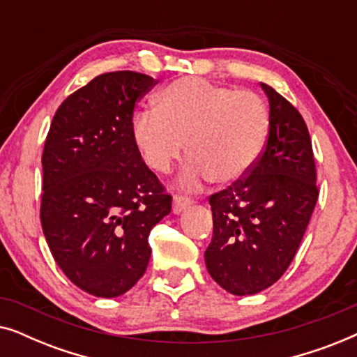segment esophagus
<instances>
[{
	"instance_id": "esophagus-1",
	"label": "esophagus",
	"mask_w": 357,
	"mask_h": 357,
	"mask_svg": "<svg viewBox=\"0 0 357 357\" xmlns=\"http://www.w3.org/2000/svg\"><path fill=\"white\" fill-rule=\"evenodd\" d=\"M192 203H193L192 198L182 197V195H175V197H174V204H172V211H174L175 214L182 213L183 209H187Z\"/></svg>"
}]
</instances>
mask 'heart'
I'll return each mask as SVG.
<instances>
[{"mask_svg":"<svg viewBox=\"0 0 357 357\" xmlns=\"http://www.w3.org/2000/svg\"><path fill=\"white\" fill-rule=\"evenodd\" d=\"M154 105L133 116L135 146L151 170L170 174L188 139L192 159L182 174L185 187L209 178L221 185L241 182L265 149L270 112L250 91L188 76L162 87Z\"/></svg>","mask_w":357,"mask_h":357,"instance_id":"obj_1","label":"heart"}]
</instances>
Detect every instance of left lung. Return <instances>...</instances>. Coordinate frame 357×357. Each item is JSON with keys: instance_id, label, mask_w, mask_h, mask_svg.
Masks as SVG:
<instances>
[{"instance_id": "obj_1", "label": "left lung", "mask_w": 357, "mask_h": 357, "mask_svg": "<svg viewBox=\"0 0 357 357\" xmlns=\"http://www.w3.org/2000/svg\"><path fill=\"white\" fill-rule=\"evenodd\" d=\"M270 102V133L252 172L209 198L213 238L208 273L234 296L257 294L291 265L319 190L309 130L284 97L260 82Z\"/></svg>"}]
</instances>
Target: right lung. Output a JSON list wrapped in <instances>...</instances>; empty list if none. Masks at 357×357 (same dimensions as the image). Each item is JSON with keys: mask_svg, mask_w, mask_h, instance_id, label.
Segmentation results:
<instances>
[{"mask_svg": "<svg viewBox=\"0 0 357 357\" xmlns=\"http://www.w3.org/2000/svg\"><path fill=\"white\" fill-rule=\"evenodd\" d=\"M158 81L105 73L58 107L42 155L40 221L58 266L96 297H119L144 275L151 229L172 197L144 164L131 125Z\"/></svg>", "mask_w": 357, "mask_h": 357, "instance_id": "1", "label": "right lung"}]
</instances>
